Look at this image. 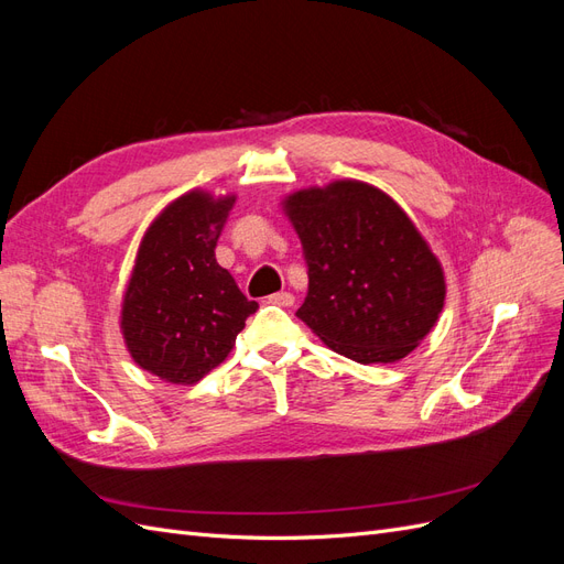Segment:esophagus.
<instances>
[{
  "mask_svg": "<svg viewBox=\"0 0 564 564\" xmlns=\"http://www.w3.org/2000/svg\"><path fill=\"white\" fill-rule=\"evenodd\" d=\"M268 301L275 303V305H284V308H289V305H294V294L278 292V294H272Z\"/></svg>",
  "mask_w": 564,
  "mask_h": 564,
  "instance_id": "34e87169",
  "label": "esophagus"
}]
</instances>
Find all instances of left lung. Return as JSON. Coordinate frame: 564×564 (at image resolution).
<instances>
[{
    "label": "left lung",
    "instance_id": "obj_1",
    "mask_svg": "<svg viewBox=\"0 0 564 564\" xmlns=\"http://www.w3.org/2000/svg\"><path fill=\"white\" fill-rule=\"evenodd\" d=\"M284 212L308 265L296 315L355 362L412 352L442 313L445 275L398 202L360 181H334L289 195Z\"/></svg>",
    "mask_w": 564,
    "mask_h": 564
}]
</instances>
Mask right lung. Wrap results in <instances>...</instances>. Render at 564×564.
Segmentation results:
<instances>
[{
	"mask_svg": "<svg viewBox=\"0 0 564 564\" xmlns=\"http://www.w3.org/2000/svg\"><path fill=\"white\" fill-rule=\"evenodd\" d=\"M235 197L193 191L152 220L122 303L133 362L169 383H197L226 360L259 303L216 263Z\"/></svg>",
	"mask_w": 564,
	"mask_h": 564,
	"instance_id": "obj_1",
	"label": "right lung"
}]
</instances>
